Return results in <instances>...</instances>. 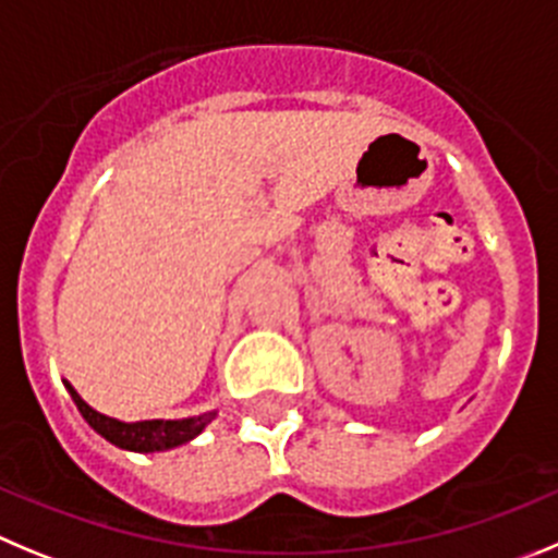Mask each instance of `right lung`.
Listing matches in <instances>:
<instances>
[{
	"instance_id": "1",
	"label": "right lung",
	"mask_w": 558,
	"mask_h": 558,
	"mask_svg": "<svg viewBox=\"0 0 558 558\" xmlns=\"http://www.w3.org/2000/svg\"><path fill=\"white\" fill-rule=\"evenodd\" d=\"M65 388L74 399V404L80 408L82 418L118 449L126 451H140V454H150V451H168L175 449V446L190 444L192 437L201 435L211 421L217 418V410H208L203 415H192V418H175V421H165V418H150V421H118L109 418V415L98 413L93 410L85 399L80 397L74 390V385L65 379Z\"/></svg>"
}]
</instances>
